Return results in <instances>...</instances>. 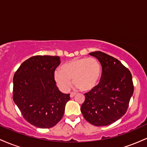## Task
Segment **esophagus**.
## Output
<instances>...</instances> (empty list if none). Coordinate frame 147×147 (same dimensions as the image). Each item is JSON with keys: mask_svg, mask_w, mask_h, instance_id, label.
<instances>
[{"mask_svg": "<svg viewBox=\"0 0 147 147\" xmlns=\"http://www.w3.org/2000/svg\"><path fill=\"white\" fill-rule=\"evenodd\" d=\"M76 95V93L75 92H70V97H73L74 96H75Z\"/></svg>", "mask_w": 147, "mask_h": 147, "instance_id": "obj_1", "label": "esophagus"}]
</instances>
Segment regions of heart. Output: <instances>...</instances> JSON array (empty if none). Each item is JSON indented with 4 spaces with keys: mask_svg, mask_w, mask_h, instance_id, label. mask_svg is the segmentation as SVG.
Returning a JSON list of instances; mask_svg holds the SVG:
<instances>
[{
    "mask_svg": "<svg viewBox=\"0 0 147 147\" xmlns=\"http://www.w3.org/2000/svg\"><path fill=\"white\" fill-rule=\"evenodd\" d=\"M102 66L95 58L77 57L63 64L54 72V80L59 88L67 92L72 83L82 91H90L98 84Z\"/></svg>",
    "mask_w": 147,
    "mask_h": 147,
    "instance_id": "heart-1",
    "label": "heart"
}]
</instances>
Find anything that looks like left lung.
I'll return each instance as SVG.
<instances>
[{"label":"left lung","mask_w":147,"mask_h":147,"mask_svg":"<svg viewBox=\"0 0 147 147\" xmlns=\"http://www.w3.org/2000/svg\"><path fill=\"white\" fill-rule=\"evenodd\" d=\"M89 55L99 60L102 72L99 83L84 94L81 111L92 125L107 126L126 113L134 90L132 75L119 60L104 52L95 51Z\"/></svg>","instance_id":"8db88e82"}]
</instances>
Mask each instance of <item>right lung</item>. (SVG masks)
Wrapping results in <instances>:
<instances>
[{"label":"right lung","instance_id":"add662e5","mask_svg":"<svg viewBox=\"0 0 147 147\" xmlns=\"http://www.w3.org/2000/svg\"><path fill=\"white\" fill-rule=\"evenodd\" d=\"M58 56L36 55L25 61L13 78V99L27 122L41 129L53 127L63 117L70 94L60 92L54 72Z\"/></svg>","mask_w":147,"mask_h":147}]
</instances>
